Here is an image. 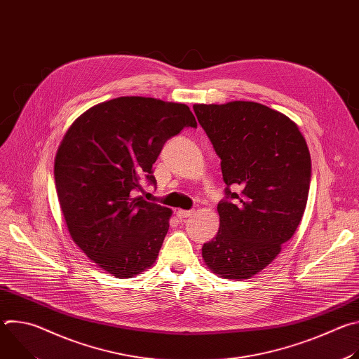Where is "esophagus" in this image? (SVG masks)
<instances>
[{
	"instance_id": "obj_1",
	"label": "esophagus",
	"mask_w": 359,
	"mask_h": 359,
	"mask_svg": "<svg viewBox=\"0 0 359 359\" xmlns=\"http://www.w3.org/2000/svg\"><path fill=\"white\" fill-rule=\"evenodd\" d=\"M176 216H177L180 220H184V219H187V217H191V216H193V212H190V210H177V212H176Z\"/></svg>"
}]
</instances>
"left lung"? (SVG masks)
Returning <instances> with one entry per match:
<instances>
[{"label":"left lung","mask_w":359,"mask_h":359,"mask_svg":"<svg viewBox=\"0 0 359 359\" xmlns=\"http://www.w3.org/2000/svg\"><path fill=\"white\" fill-rule=\"evenodd\" d=\"M193 109L222 159L227 184L217 206L220 227L203 245V260L223 278L247 280L274 262L301 223L311 182L310 150L295 122L257 102Z\"/></svg>","instance_id":"left-lung-1"}]
</instances>
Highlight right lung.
I'll list each match as a JSON object with an SVG mask.
<instances>
[{
	"label": "right lung",
	"mask_w": 359,
	"mask_h": 359,
	"mask_svg": "<svg viewBox=\"0 0 359 359\" xmlns=\"http://www.w3.org/2000/svg\"><path fill=\"white\" fill-rule=\"evenodd\" d=\"M197 122L184 104L121 96L83 112L57 150L61 212L75 244L116 278L155 264L172 210L137 196L168 139Z\"/></svg>",
	"instance_id": "1"
}]
</instances>
